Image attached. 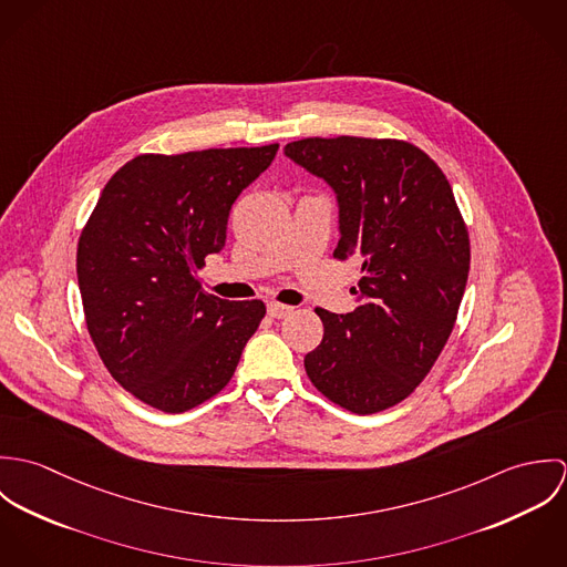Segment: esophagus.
<instances>
[{
	"label": "esophagus",
	"instance_id": "1",
	"mask_svg": "<svg viewBox=\"0 0 567 567\" xmlns=\"http://www.w3.org/2000/svg\"><path fill=\"white\" fill-rule=\"evenodd\" d=\"M292 315V308L290 306H284V303H268V317L270 319H286Z\"/></svg>",
	"mask_w": 567,
	"mask_h": 567
}]
</instances>
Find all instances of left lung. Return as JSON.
<instances>
[{
	"mask_svg": "<svg viewBox=\"0 0 567 567\" xmlns=\"http://www.w3.org/2000/svg\"><path fill=\"white\" fill-rule=\"evenodd\" d=\"M284 153L336 194L333 257L362 264L355 310H317L323 340L306 355L308 378L355 414L400 404L443 351L467 286L470 236L454 192L408 142L308 137Z\"/></svg>",
	"mask_w": 567,
	"mask_h": 567,
	"instance_id": "1",
	"label": "left lung"
}]
</instances>
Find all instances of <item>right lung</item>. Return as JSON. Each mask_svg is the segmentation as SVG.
<instances>
[{"label":"right lung","instance_id":"obj_1","mask_svg":"<svg viewBox=\"0 0 567 567\" xmlns=\"http://www.w3.org/2000/svg\"><path fill=\"white\" fill-rule=\"evenodd\" d=\"M277 151L140 155L104 185L76 255L82 308L104 367L144 404L185 412L234 378L266 306L203 292L198 268Z\"/></svg>","mask_w":567,"mask_h":567}]
</instances>
